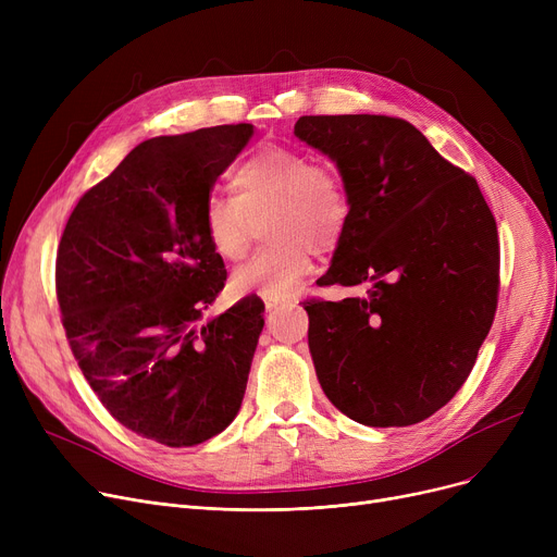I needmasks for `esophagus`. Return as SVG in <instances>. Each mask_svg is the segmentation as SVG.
Segmentation results:
<instances>
[{
	"mask_svg": "<svg viewBox=\"0 0 557 557\" xmlns=\"http://www.w3.org/2000/svg\"><path fill=\"white\" fill-rule=\"evenodd\" d=\"M286 305H288V300H284V298H263V307H267L269 313H273L277 309H284Z\"/></svg>",
	"mask_w": 557,
	"mask_h": 557,
	"instance_id": "34e87169",
	"label": "esophagus"
}]
</instances>
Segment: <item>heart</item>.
Wrapping results in <instances>:
<instances>
[{
    "label": "heart",
    "instance_id": "1",
    "mask_svg": "<svg viewBox=\"0 0 557 557\" xmlns=\"http://www.w3.org/2000/svg\"><path fill=\"white\" fill-rule=\"evenodd\" d=\"M234 194H210L202 227L212 250L239 261L250 248L255 223L269 216L267 239L255 259L232 275L237 294L286 298L311 269V250L332 252L349 225V194L330 164H313L300 151L263 146L232 173Z\"/></svg>",
    "mask_w": 557,
    "mask_h": 557
}]
</instances>
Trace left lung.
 I'll return each mask as SVG.
<instances>
[{
	"mask_svg": "<svg viewBox=\"0 0 557 557\" xmlns=\"http://www.w3.org/2000/svg\"><path fill=\"white\" fill-rule=\"evenodd\" d=\"M294 133L336 164L352 205L320 284L366 288L307 302L318 382L359 424H418L460 391L492 327L494 216L472 175L397 116H300Z\"/></svg>",
	"mask_w": 557,
	"mask_h": 557,
	"instance_id": "1",
	"label": "left lung"
}]
</instances>
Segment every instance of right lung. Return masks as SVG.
Segmentation results:
<instances>
[{"label": "right lung", "mask_w": 557, "mask_h": 557, "mask_svg": "<svg viewBox=\"0 0 557 557\" xmlns=\"http://www.w3.org/2000/svg\"><path fill=\"white\" fill-rule=\"evenodd\" d=\"M255 133L200 128L137 144L74 208L55 257L63 327L108 413L166 447H194L237 418L263 302L200 325L225 286L202 205Z\"/></svg>", "instance_id": "obj_1"}]
</instances>
